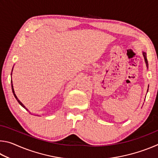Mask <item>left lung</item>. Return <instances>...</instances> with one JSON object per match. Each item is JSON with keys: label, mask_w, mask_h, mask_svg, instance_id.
Listing matches in <instances>:
<instances>
[{"label": "left lung", "mask_w": 158, "mask_h": 158, "mask_svg": "<svg viewBox=\"0 0 158 158\" xmlns=\"http://www.w3.org/2000/svg\"><path fill=\"white\" fill-rule=\"evenodd\" d=\"M143 57H144V59H145V62L146 63V66L148 67V61H147L146 59V53L145 52H143Z\"/></svg>", "instance_id": "left-lung-1"}]
</instances>
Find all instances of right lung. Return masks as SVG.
<instances>
[{
    "label": "right lung",
    "mask_w": 158,
    "mask_h": 158,
    "mask_svg": "<svg viewBox=\"0 0 158 158\" xmlns=\"http://www.w3.org/2000/svg\"><path fill=\"white\" fill-rule=\"evenodd\" d=\"M11 75H12V74H11ZM11 83H12V93H13V94H14V95H15V98H16V99H17V102H19V104H20V105H21V106H23V108H24V109H26V110H27V111H28V109H26V108L25 107V106H24V105H23V104H22V103H21V102L19 101V99L17 98V96H16V95H15V90H14V89H13V85H12V80H11Z\"/></svg>",
    "instance_id": "right-lung-1"
}]
</instances>
